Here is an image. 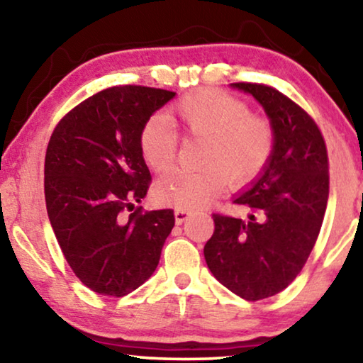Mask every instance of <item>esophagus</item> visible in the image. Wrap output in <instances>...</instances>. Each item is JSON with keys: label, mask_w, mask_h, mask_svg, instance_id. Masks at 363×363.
Masks as SVG:
<instances>
[{"label": "esophagus", "mask_w": 363, "mask_h": 363, "mask_svg": "<svg viewBox=\"0 0 363 363\" xmlns=\"http://www.w3.org/2000/svg\"><path fill=\"white\" fill-rule=\"evenodd\" d=\"M190 215H191L190 210H185V208H177V210H175V221H177V225H182V223L185 221Z\"/></svg>", "instance_id": "esophagus-1"}]
</instances>
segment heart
<instances>
[{"label":"heart","instance_id":"heart-1","mask_svg":"<svg viewBox=\"0 0 363 363\" xmlns=\"http://www.w3.org/2000/svg\"><path fill=\"white\" fill-rule=\"evenodd\" d=\"M168 120L193 138H203V170H172L158 178L155 198L162 205L200 208L215 200L230 183L241 188L261 175L274 150L269 118L251 113L240 99L218 89L183 96L168 111ZM170 121V122H171ZM169 122V123H170ZM165 118L153 117L138 133V150L152 170L163 172L175 162L178 133Z\"/></svg>","mask_w":363,"mask_h":363}]
</instances>
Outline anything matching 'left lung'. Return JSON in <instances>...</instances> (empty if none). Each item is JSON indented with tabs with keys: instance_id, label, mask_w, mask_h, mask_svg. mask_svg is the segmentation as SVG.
Listing matches in <instances>:
<instances>
[{
	"instance_id": "left-lung-1",
	"label": "left lung",
	"mask_w": 363,
	"mask_h": 363,
	"mask_svg": "<svg viewBox=\"0 0 363 363\" xmlns=\"http://www.w3.org/2000/svg\"><path fill=\"white\" fill-rule=\"evenodd\" d=\"M231 86L264 107L274 150L261 175L235 198L250 215L241 220L215 213L203 252L223 286L259 301L286 289L315 245L329 198V158L314 118L289 97L264 84Z\"/></svg>"
}]
</instances>
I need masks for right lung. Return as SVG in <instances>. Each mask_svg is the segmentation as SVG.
<instances>
[{"label":"right lung","instance_id":"obj_1","mask_svg":"<svg viewBox=\"0 0 363 363\" xmlns=\"http://www.w3.org/2000/svg\"><path fill=\"white\" fill-rule=\"evenodd\" d=\"M173 97L155 87L104 89L67 112L48 143L49 221L74 274L97 294L122 297L142 286L175 225L173 210L135 208L152 180L138 133Z\"/></svg>","mask_w":363,"mask_h":363}]
</instances>
